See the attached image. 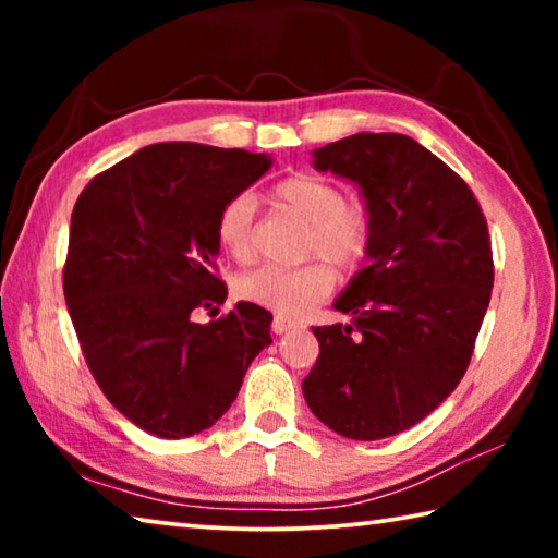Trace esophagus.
Here are the masks:
<instances>
[{"label": "esophagus", "instance_id": "esophagus-1", "mask_svg": "<svg viewBox=\"0 0 558 558\" xmlns=\"http://www.w3.org/2000/svg\"><path fill=\"white\" fill-rule=\"evenodd\" d=\"M270 329L276 335H286V332H290V329H295V323H292V319H288V317H282V315H276V317H272Z\"/></svg>", "mask_w": 558, "mask_h": 558}]
</instances>
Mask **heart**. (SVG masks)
Returning a JSON list of instances; mask_svg holds the SVG:
<instances>
[{"mask_svg": "<svg viewBox=\"0 0 558 558\" xmlns=\"http://www.w3.org/2000/svg\"><path fill=\"white\" fill-rule=\"evenodd\" d=\"M270 202L282 214L307 226L302 235L298 268L263 266L235 278L233 292L245 302L280 315H302L335 286L332 266L352 272L366 260L374 243V211L362 199H347L344 189L317 174H290L270 189ZM216 241L233 260L248 263L256 256V199L241 192L216 214ZM326 262L323 264L322 260Z\"/></svg>", "mask_w": 558, "mask_h": 558, "instance_id": "heart-1", "label": "heart"}]
</instances>
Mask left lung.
<instances>
[{"label": "left lung", "instance_id": "obj_1", "mask_svg": "<svg viewBox=\"0 0 558 558\" xmlns=\"http://www.w3.org/2000/svg\"><path fill=\"white\" fill-rule=\"evenodd\" d=\"M374 211L372 263L337 298L352 325L313 327L302 381L327 428L379 440L426 418L468 372L495 282L485 214L452 169L399 132H359L313 153Z\"/></svg>", "mask_w": 558, "mask_h": 558}]
</instances>
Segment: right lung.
<instances>
[{"instance_id": "obj_1", "label": "right lung", "mask_w": 558, "mask_h": 558, "mask_svg": "<svg viewBox=\"0 0 558 558\" xmlns=\"http://www.w3.org/2000/svg\"><path fill=\"white\" fill-rule=\"evenodd\" d=\"M268 169L270 157L245 149L147 145L73 206L63 295L81 352L106 399L153 436L214 426L272 342V315L253 302L194 319L226 300L216 214Z\"/></svg>"}]
</instances>
